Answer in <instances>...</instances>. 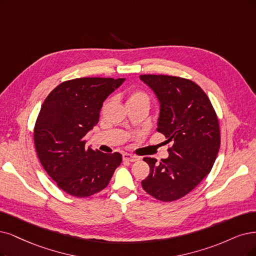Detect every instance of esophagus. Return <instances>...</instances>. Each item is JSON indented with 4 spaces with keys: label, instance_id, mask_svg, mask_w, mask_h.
I'll return each instance as SVG.
<instances>
[{
    "label": "esophagus",
    "instance_id": "esophagus-1",
    "mask_svg": "<svg viewBox=\"0 0 256 256\" xmlns=\"http://www.w3.org/2000/svg\"><path fill=\"white\" fill-rule=\"evenodd\" d=\"M123 157V160H126V162H137V160H139V158L133 154H128V153H124L122 155Z\"/></svg>",
    "mask_w": 256,
    "mask_h": 256
}]
</instances>
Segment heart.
<instances>
[{
    "label": "heart",
    "instance_id": "heart-1",
    "mask_svg": "<svg viewBox=\"0 0 256 256\" xmlns=\"http://www.w3.org/2000/svg\"><path fill=\"white\" fill-rule=\"evenodd\" d=\"M126 104L128 106H138V104H144V106H150V97L148 94L140 90H130L126 94Z\"/></svg>",
    "mask_w": 256,
    "mask_h": 256
}]
</instances>
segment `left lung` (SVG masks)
Segmentation results:
<instances>
[{
	"label": "left lung",
	"mask_w": 256,
	"mask_h": 256,
	"mask_svg": "<svg viewBox=\"0 0 256 256\" xmlns=\"http://www.w3.org/2000/svg\"><path fill=\"white\" fill-rule=\"evenodd\" d=\"M160 102L159 133L171 142L168 157H144L150 174L144 190L160 202L190 193L210 173L220 146V130L210 99L195 82L168 74H141Z\"/></svg>",
	"instance_id": "1"
}]
</instances>
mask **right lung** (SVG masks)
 <instances>
[{"mask_svg": "<svg viewBox=\"0 0 256 256\" xmlns=\"http://www.w3.org/2000/svg\"><path fill=\"white\" fill-rule=\"evenodd\" d=\"M124 78L86 77L64 81L44 100L34 140L40 162L62 191L88 197L106 188L122 162L85 146V135L99 122L103 101Z\"/></svg>", "mask_w": 256, "mask_h": 256, "instance_id": "right-lung-1", "label": "right lung"}]
</instances>
